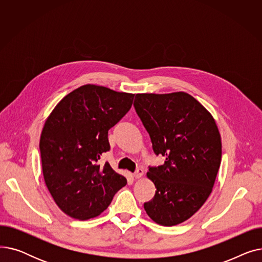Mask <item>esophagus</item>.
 Instances as JSON below:
<instances>
[{
    "mask_svg": "<svg viewBox=\"0 0 262 262\" xmlns=\"http://www.w3.org/2000/svg\"><path fill=\"white\" fill-rule=\"evenodd\" d=\"M143 174H144V171H143V169H141V168H139V169H137V171L133 174V176L135 177V178H141L142 176H143Z\"/></svg>",
    "mask_w": 262,
    "mask_h": 262,
    "instance_id": "34e87169",
    "label": "esophagus"
}]
</instances>
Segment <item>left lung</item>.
I'll return each mask as SVG.
<instances>
[{
  "instance_id": "obj_1",
  "label": "left lung",
  "mask_w": 262,
  "mask_h": 262,
  "mask_svg": "<svg viewBox=\"0 0 262 262\" xmlns=\"http://www.w3.org/2000/svg\"><path fill=\"white\" fill-rule=\"evenodd\" d=\"M134 106L155 154L166 157L146 173L156 192L144 209L159 225H178L199 211L212 192L222 157L216 122L184 91L138 93Z\"/></svg>"
}]
</instances>
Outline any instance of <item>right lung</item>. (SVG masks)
Instances as JSON below:
<instances>
[{
  "mask_svg": "<svg viewBox=\"0 0 262 262\" xmlns=\"http://www.w3.org/2000/svg\"><path fill=\"white\" fill-rule=\"evenodd\" d=\"M134 93L98 85L73 90L55 106L40 136L46 186L59 209L85 221L100 215L127 184L109 162L108 130L130 109Z\"/></svg>",
  "mask_w": 262,
  "mask_h": 262,
  "instance_id": "obj_1",
  "label": "right lung"
}]
</instances>
